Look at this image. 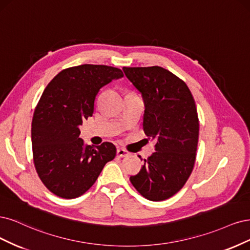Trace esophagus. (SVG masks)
I'll return each instance as SVG.
<instances>
[{
    "label": "esophagus",
    "instance_id": "esophagus-1",
    "mask_svg": "<svg viewBox=\"0 0 250 250\" xmlns=\"http://www.w3.org/2000/svg\"><path fill=\"white\" fill-rule=\"evenodd\" d=\"M128 155H130V152H128L127 150H125V149H124V148H122V147H118L117 148V156L118 157H127Z\"/></svg>",
    "mask_w": 250,
    "mask_h": 250
}]
</instances>
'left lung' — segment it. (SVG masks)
Listing matches in <instances>:
<instances>
[{"instance_id": "1", "label": "left lung", "mask_w": 250, "mask_h": 250, "mask_svg": "<svg viewBox=\"0 0 250 250\" xmlns=\"http://www.w3.org/2000/svg\"><path fill=\"white\" fill-rule=\"evenodd\" d=\"M123 70L141 93L143 130L156 140V151L130 181L143 197L165 200L183 188L195 163L199 133L195 102L185 82L163 67Z\"/></svg>"}]
</instances>
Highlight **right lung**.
<instances>
[{"mask_svg":"<svg viewBox=\"0 0 250 250\" xmlns=\"http://www.w3.org/2000/svg\"><path fill=\"white\" fill-rule=\"evenodd\" d=\"M123 77L116 67L83 64L60 71L46 86L32 120V148L38 176L55 195H83L115 158L113 143L93 147L79 136L101 88Z\"/></svg>","mask_w":250,"mask_h":250,"instance_id":"add662e5","label":"right lung"}]
</instances>
